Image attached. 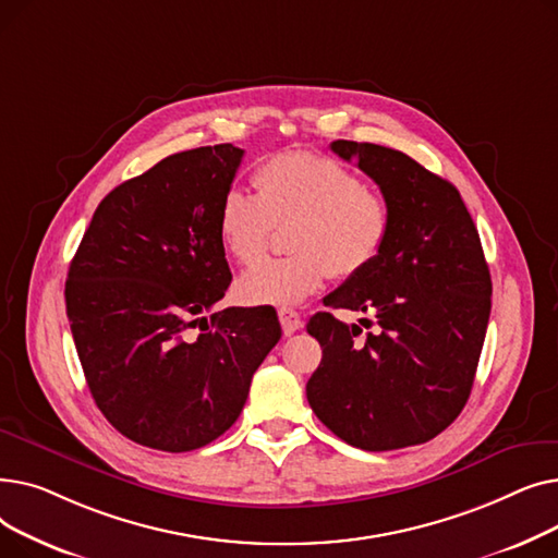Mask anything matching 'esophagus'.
Masks as SVG:
<instances>
[{"label":"esophagus","instance_id":"esophagus-1","mask_svg":"<svg viewBox=\"0 0 558 558\" xmlns=\"http://www.w3.org/2000/svg\"><path fill=\"white\" fill-rule=\"evenodd\" d=\"M278 318H280V326H282V332L289 337V335H294L301 326H303V320H301V314L299 312H294V310H280L278 312Z\"/></svg>","mask_w":558,"mask_h":558}]
</instances>
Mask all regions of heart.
Masks as SVG:
<instances>
[{
	"label": "heart",
	"instance_id": "b5f03b06",
	"mask_svg": "<svg viewBox=\"0 0 558 558\" xmlns=\"http://www.w3.org/2000/svg\"><path fill=\"white\" fill-rule=\"evenodd\" d=\"M257 194L232 187L219 205L221 246L240 264L255 262L276 226H289L287 257H269L246 269L234 291L246 305H299L328 276L364 274L385 253L393 213L385 196L364 187L332 158L287 151L257 167Z\"/></svg>",
	"mask_w": 558,
	"mask_h": 558
}]
</instances>
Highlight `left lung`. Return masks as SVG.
Returning a JSON list of instances; mask_svg holds the SVG:
<instances>
[{
	"label": "left lung",
	"mask_w": 558,
	"mask_h": 558,
	"mask_svg": "<svg viewBox=\"0 0 558 558\" xmlns=\"http://www.w3.org/2000/svg\"><path fill=\"white\" fill-rule=\"evenodd\" d=\"M330 149L379 185L393 230L371 269L324 299L326 307L371 314L375 330L362 337L330 312L310 318L324 357L307 400L350 446H418L461 414L475 383L493 291L480 232L459 190L407 154L350 140Z\"/></svg>",
	"instance_id": "left-lung-1"
}]
</instances>
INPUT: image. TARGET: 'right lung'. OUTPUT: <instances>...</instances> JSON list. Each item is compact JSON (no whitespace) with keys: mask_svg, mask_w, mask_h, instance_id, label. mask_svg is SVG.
Instances as JSON below:
<instances>
[{"mask_svg":"<svg viewBox=\"0 0 558 558\" xmlns=\"http://www.w3.org/2000/svg\"><path fill=\"white\" fill-rule=\"evenodd\" d=\"M242 158L232 144L198 146L117 185L70 264L65 305L87 387L140 446L213 444L282 335L276 312L204 316L232 280L217 217Z\"/></svg>","mask_w":558,"mask_h":558,"instance_id":"obj_1","label":"right lung"}]
</instances>
